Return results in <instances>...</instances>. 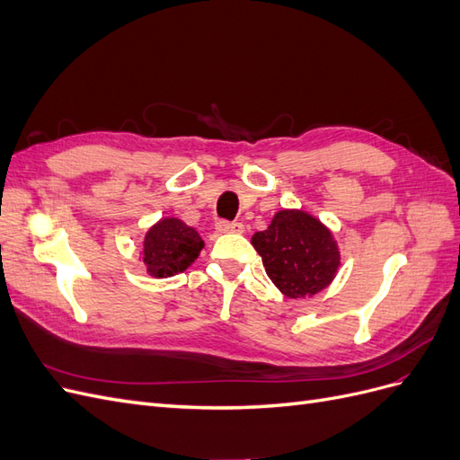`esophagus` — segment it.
I'll use <instances>...</instances> for the list:
<instances>
[{
    "label": "esophagus",
    "instance_id": "esophagus-1",
    "mask_svg": "<svg viewBox=\"0 0 460 460\" xmlns=\"http://www.w3.org/2000/svg\"><path fill=\"white\" fill-rule=\"evenodd\" d=\"M215 230L218 234H242L243 232V225L242 222H228V220H218Z\"/></svg>",
    "mask_w": 460,
    "mask_h": 460
}]
</instances>
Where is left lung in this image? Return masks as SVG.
<instances>
[{
	"instance_id": "8db88e82",
	"label": "left lung",
	"mask_w": 460,
	"mask_h": 460,
	"mask_svg": "<svg viewBox=\"0 0 460 460\" xmlns=\"http://www.w3.org/2000/svg\"><path fill=\"white\" fill-rule=\"evenodd\" d=\"M252 243L272 284L291 299L313 297L332 284L340 269L332 232L297 208L278 211L267 230L253 234Z\"/></svg>"
}]
</instances>
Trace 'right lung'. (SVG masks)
Returning a JSON list of instances; mask_svg holds the SVG:
<instances>
[{"mask_svg":"<svg viewBox=\"0 0 460 460\" xmlns=\"http://www.w3.org/2000/svg\"><path fill=\"white\" fill-rule=\"evenodd\" d=\"M203 245L196 228L176 217H166L147 230L140 257L149 276L169 278L184 272L199 257Z\"/></svg>","mask_w":460,"mask_h":460,"instance_id":"1","label":"right lung"}]
</instances>
